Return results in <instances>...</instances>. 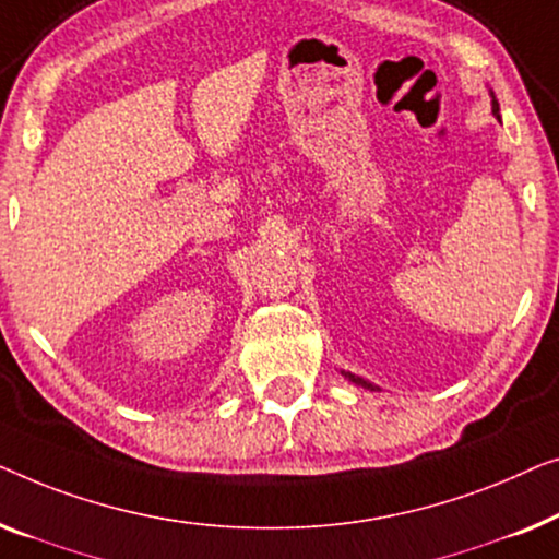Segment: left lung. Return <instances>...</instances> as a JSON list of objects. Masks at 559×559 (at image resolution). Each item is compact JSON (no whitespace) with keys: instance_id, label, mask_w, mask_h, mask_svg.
Listing matches in <instances>:
<instances>
[{"instance_id":"8db88e82","label":"left lung","mask_w":559,"mask_h":559,"mask_svg":"<svg viewBox=\"0 0 559 559\" xmlns=\"http://www.w3.org/2000/svg\"><path fill=\"white\" fill-rule=\"evenodd\" d=\"M493 114L499 116V104H497V100H493ZM344 377H349L352 382H355V384H361V388H367V390H374V384H372V382L361 380V377H357V374H347V372H344Z\"/></svg>"}]
</instances>
